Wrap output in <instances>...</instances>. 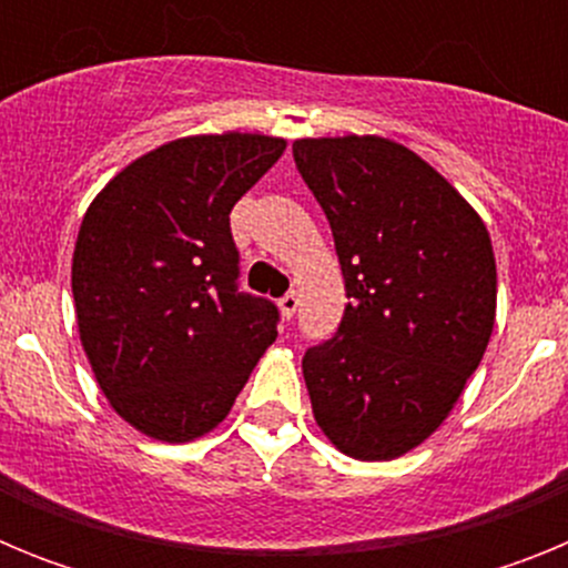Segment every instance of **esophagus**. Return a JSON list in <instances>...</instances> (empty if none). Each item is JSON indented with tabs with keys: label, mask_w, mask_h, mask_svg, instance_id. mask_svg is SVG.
I'll list each match as a JSON object with an SVG mask.
<instances>
[{
	"label": "esophagus",
	"mask_w": 568,
	"mask_h": 568,
	"mask_svg": "<svg viewBox=\"0 0 568 568\" xmlns=\"http://www.w3.org/2000/svg\"><path fill=\"white\" fill-rule=\"evenodd\" d=\"M278 310H281V315H284V318H293L295 310H298V293L284 295V298L278 301Z\"/></svg>",
	"instance_id": "esophagus-1"
}]
</instances>
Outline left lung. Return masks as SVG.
Returning <instances> with one entry per match:
<instances>
[{"instance_id":"8db88e82","label":"left lung","mask_w":568,"mask_h":568,"mask_svg":"<svg viewBox=\"0 0 568 568\" xmlns=\"http://www.w3.org/2000/svg\"><path fill=\"white\" fill-rule=\"evenodd\" d=\"M293 155L349 298L338 333L301 361L315 424L349 458H400L444 424L486 353L498 301L489 230L393 139H298Z\"/></svg>"}]
</instances>
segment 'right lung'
<instances>
[{"instance_id":"obj_1","label":"right lung","mask_w":568,"mask_h":568,"mask_svg":"<svg viewBox=\"0 0 568 568\" xmlns=\"http://www.w3.org/2000/svg\"><path fill=\"white\" fill-rule=\"evenodd\" d=\"M284 148L184 135L115 173L84 213L70 270L79 338L104 398L148 438L213 433L278 335L275 304L239 293L230 210Z\"/></svg>"}]
</instances>
